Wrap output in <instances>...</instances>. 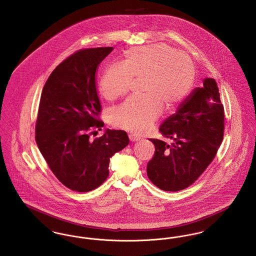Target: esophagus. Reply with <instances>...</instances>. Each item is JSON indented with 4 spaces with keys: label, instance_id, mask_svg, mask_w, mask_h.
I'll return each mask as SVG.
<instances>
[{
    "label": "esophagus",
    "instance_id": "esophagus-1",
    "mask_svg": "<svg viewBox=\"0 0 256 256\" xmlns=\"http://www.w3.org/2000/svg\"><path fill=\"white\" fill-rule=\"evenodd\" d=\"M128 138H130V140L132 142H136V141L140 140V138H139V137H137L136 136H134V134H130V136H128Z\"/></svg>",
    "mask_w": 256,
    "mask_h": 256
}]
</instances>
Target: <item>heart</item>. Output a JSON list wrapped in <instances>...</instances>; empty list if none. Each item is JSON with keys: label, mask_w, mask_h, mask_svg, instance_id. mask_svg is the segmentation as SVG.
Here are the masks:
<instances>
[{"label": "heart", "mask_w": 256, "mask_h": 256, "mask_svg": "<svg viewBox=\"0 0 256 256\" xmlns=\"http://www.w3.org/2000/svg\"><path fill=\"white\" fill-rule=\"evenodd\" d=\"M194 62L184 52L166 46L136 47L124 53V64L109 66L98 89L108 100L126 94L132 79H142L143 98H130L112 110L111 124L134 134H143L162 113L176 108L192 87Z\"/></svg>", "instance_id": "1"}]
</instances>
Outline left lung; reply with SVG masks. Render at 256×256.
<instances>
[{"label":"left lung","mask_w":256,"mask_h":256,"mask_svg":"<svg viewBox=\"0 0 256 256\" xmlns=\"http://www.w3.org/2000/svg\"><path fill=\"white\" fill-rule=\"evenodd\" d=\"M158 130L172 143L149 139L156 152L147 164L148 178L166 192L184 190L206 170L224 139V108L216 80L205 78Z\"/></svg>","instance_id":"obj_1"}]
</instances>
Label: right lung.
I'll return each instance as SVG.
<instances>
[{"label":"right lung","mask_w":256,"mask_h":256,"mask_svg":"<svg viewBox=\"0 0 256 256\" xmlns=\"http://www.w3.org/2000/svg\"><path fill=\"white\" fill-rule=\"evenodd\" d=\"M113 47L86 48L62 60L48 77L42 92L36 122V142L60 182L72 190L87 192L109 175L110 158L128 145L124 130H102V106L96 76L100 64Z\"/></svg>","instance_id":"1"}]
</instances>
